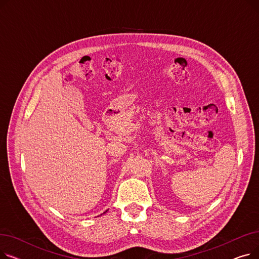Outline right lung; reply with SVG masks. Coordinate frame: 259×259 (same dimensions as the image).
Returning <instances> with one entry per match:
<instances>
[{
    "label": "right lung",
    "instance_id": "right-lung-1",
    "mask_svg": "<svg viewBox=\"0 0 259 259\" xmlns=\"http://www.w3.org/2000/svg\"><path fill=\"white\" fill-rule=\"evenodd\" d=\"M107 211H108V210H106V211H105V212H104V213H103V214H105V213H106V212H107ZM101 215H102V214H101Z\"/></svg>",
    "mask_w": 259,
    "mask_h": 259
}]
</instances>
